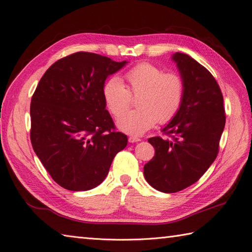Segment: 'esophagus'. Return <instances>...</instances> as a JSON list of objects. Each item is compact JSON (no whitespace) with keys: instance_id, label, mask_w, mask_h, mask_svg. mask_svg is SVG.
<instances>
[{"instance_id":"34e87169","label":"esophagus","mask_w":252,"mask_h":252,"mask_svg":"<svg viewBox=\"0 0 252 252\" xmlns=\"http://www.w3.org/2000/svg\"><path fill=\"white\" fill-rule=\"evenodd\" d=\"M140 141H141V139L136 138V136H129V138H128L129 143H136V142H140Z\"/></svg>"}]
</instances>
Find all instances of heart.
<instances>
[{"instance_id":"1","label":"heart","mask_w":252,"mask_h":252,"mask_svg":"<svg viewBox=\"0 0 252 252\" xmlns=\"http://www.w3.org/2000/svg\"><path fill=\"white\" fill-rule=\"evenodd\" d=\"M127 87L118 77L106 81L103 98L106 107L114 117H119L131 103L132 96H139L138 111L129 112L118 119L121 131L140 135L158 122L166 123L179 112L185 96V82L177 72H164L150 63H140L125 74Z\"/></svg>"}]
</instances>
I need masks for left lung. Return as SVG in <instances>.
<instances>
[{"mask_svg": "<svg viewBox=\"0 0 252 252\" xmlns=\"http://www.w3.org/2000/svg\"><path fill=\"white\" fill-rule=\"evenodd\" d=\"M185 82L179 112L162 131L171 136L148 139L156 154L144 177L158 191L172 193L194 184L215 161L225 127L222 91L212 74L186 53L171 58Z\"/></svg>", "mask_w": 252, "mask_h": 252, "instance_id": "left-lung-1", "label": "left lung"}]
</instances>
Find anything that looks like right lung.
I'll use <instances>...</instances> for the list:
<instances>
[{"label": "right lung", "mask_w": 252, "mask_h": 252, "mask_svg": "<svg viewBox=\"0 0 252 252\" xmlns=\"http://www.w3.org/2000/svg\"><path fill=\"white\" fill-rule=\"evenodd\" d=\"M128 62L93 52H75L44 73L30 104V140L56 183L86 191L107 177L127 136L114 130L106 110L103 86Z\"/></svg>", "instance_id": "right-lung-1"}]
</instances>
